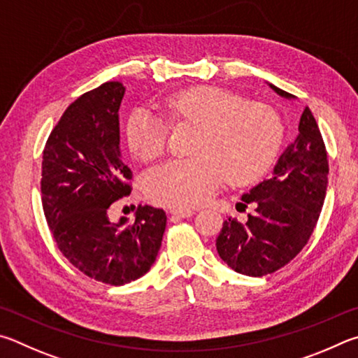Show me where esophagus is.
<instances>
[{
	"label": "esophagus",
	"mask_w": 358,
	"mask_h": 358,
	"mask_svg": "<svg viewBox=\"0 0 358 358\" xmlns=\"http://www.w3.org/2000/svg\"><path fill=\"white\" fill-rule=\"evenodd\" d=\"M169 214L174 215V217H180V218H189V217L195 214V212L190 210V209H171V210H169Z\"/></svg>",
	"instance_id": "1"
}]
</instances>
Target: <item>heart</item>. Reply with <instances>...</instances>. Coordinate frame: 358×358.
I'll use <instances>...</instances> for the list:
<instances>
[{"label": "heart", "mask_w": 358, "mask_h": 358, "mask_svg": "<svg viewBox=\"0 0 358 358\" xmlns=\"http://www.w3.org/2000/svg\"><path fill=\"white\" fill-rule=\"evenodd\" d=\"M169 121L199 125L189 159H173L149 169L144 192L155 204L193 209L204 204L228 178L248 184L271 166L278 152L283 127L271 106L250 103L214 86L174 94L160 103ZM168 122L157 113L140 108L127 122L129 146L141 160L159 157L166 146Z\"/></svg>", "instance_id": "1"}]
</instances>
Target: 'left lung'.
<instances>
[{"label": "left lung", "instance_id": "1", "mask_svg": "<svg viewBox=\"0 0 358 358\" xmlns=\"http://www.w3.org/2000/svg\"><path fill=\"white\" fill-rule=\"evenodd\" d=\"M285 99L292 94L267 83ZM329 162L317 122L308 106L300 116L299 135L287 144L272 176L242 195L237 208L252 206L241 223L228 217L217 237V252L236 272L262 277L296 258L313 234L327 193Z\"/></svg>", "mask_w": 358, "mask_h": 358}]
</instances>
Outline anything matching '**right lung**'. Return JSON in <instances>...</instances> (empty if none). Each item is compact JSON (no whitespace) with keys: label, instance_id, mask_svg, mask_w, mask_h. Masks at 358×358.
<instances>
[{"label":"right lung","instance_id":"right-lung-1","mask_svg":"<svg viewBox=\"0 0 358 358\" xmlns=\"http://www.w3.org/2000/svg\"><path fill=\"white\" fill-rule=\"evenodd\" d=\"M125 87L106 81L67 106L42 155V206L56 245L97 281L121 286L143 277L159 255L166 215L140 206L135 220H111L129 195L131 171L119 149V106Z\"/></svg>","mask_w":358,"mask_h":358}]
</instances>
